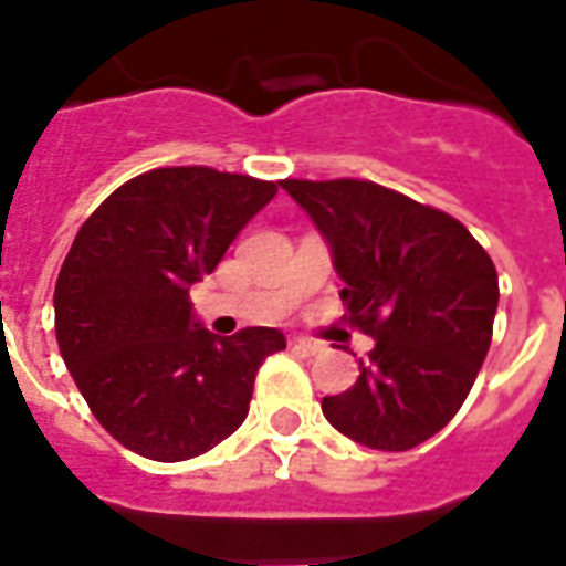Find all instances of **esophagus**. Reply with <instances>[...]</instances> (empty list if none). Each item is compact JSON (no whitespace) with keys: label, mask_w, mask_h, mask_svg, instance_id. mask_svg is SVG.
<instances>
[{"label":"esophagus","mask_w":566,"mask_h":566,"mask_svg":"<svg viewBox=\"0 0 566 566\" xmlns=\"http://www.w3.org/2000/svg\"><path fill=\"white\" fill-rule=\"evenodd\" d=\"M291 344L293 347H296V350H302V353H321L323 350V344L321 340H314V338H302V335H296V338H291Z\"/></svg>","instance_id":"esophagus-1"}]
</instances>
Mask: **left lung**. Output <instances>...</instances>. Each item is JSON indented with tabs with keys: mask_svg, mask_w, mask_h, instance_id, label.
Instances as JSON below:
<instances>
[{
	"mask_svg": "<svg viewBox=\"0 0 566 566\" xmlns=\"http://www.w3.org/2000/svg\"><path fill=\"white\" fill-rule=\"evenodd\" d=\"M329 243L353 326L374 338L359 379L323 398L335 430L409 451L463 407L484 365L499 275L463 222L370 180H282Z\"/></svg>",
	"mask_w": 566,
	"mask_h": 566,
	"instance_id": "left-lung-1",
	"label": "left lung"
}]
</instances>
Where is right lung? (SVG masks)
<instances>
[{
  "instance_id": "right-lung-1",
  "label": "right lung",
  "mask_w": 566,
  "mask_h": 566,
  "mask_svg": "<svg viewBox=\"0 0 566 566\" xmlns=\"http://www.w3.org/2000/svg\"><path fill=\"white\" fill-rule=\"evenodd\" d=\"M279 184L207 166L154 168L94 210L55 282V338L94 418L136 454L178 463L243 424L284 335L205 329L189 287L216 270Z\"/></svg>"
}]
</instances>
